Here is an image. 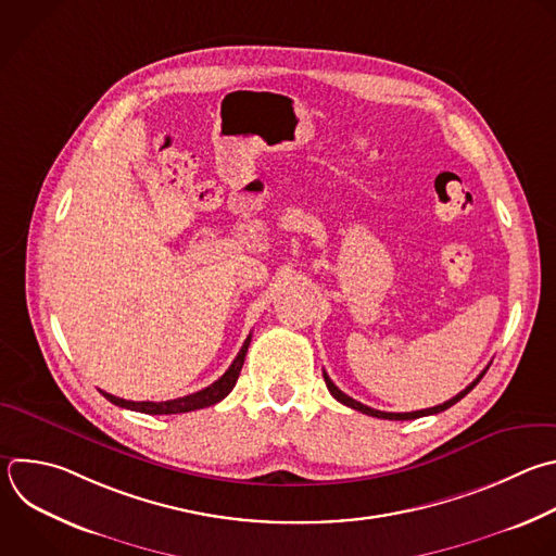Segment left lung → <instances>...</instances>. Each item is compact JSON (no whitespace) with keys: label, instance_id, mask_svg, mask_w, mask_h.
<instances>
[{"label":"left lung","instance_id":"1","mask_svg":"<svg viewBox=\"0 0 556 556\" xmlns=\"http://www.w3.org/2000/svg\"><path fill=\"white\" fill-rule=\"evenodd\" d=\"M489 368V366H486ZM486 368L484 371L465 389V391H460L456 397H452V400H447L445 404H439V406H434V408H426V410H415V413H384V410H376V408H368V406H364V404H359V402H355L353 397H349V395H344L331 380H329V376L323 371V378H325V384H327V389H329V393L340 402V404H344V406H349V408H353V410H359V413H364V415H371V417H378V419H391V421H408V419H419V417H428V415H437V413H443V410H447V408H452L456 402H460L480 380H482V376L486 374Z\"/></svg>","mask_w":556,"mask_h":556}]
</instances>
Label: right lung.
<instances>
[{"mask_svg":"<svg viewBox=\"0 0 556 556\" xmlns=\"http://www.w3.org/2000/svg\"><path fill=\"white\" fill-rule=\"evenodd\" d=\"M249 344H251V333L244 340V344H242L240 353L236 355V359L231 362V366L225 371V376L220 380H216L212 387H207L199 393H192V395H185V397L169 400V402H128V400H119L115 395H109L104 391H100V393L111 404H115L119 408H128V410H135V413H146V415H180V413L201 410V408H207V406H214V404L223 402L233 391V387L240 378V371H242V364H244Z\"/></svg>","mask_w":556,"mask_h":556,"instance_id":"obj_1","label":"right lung"}]
</instances>
